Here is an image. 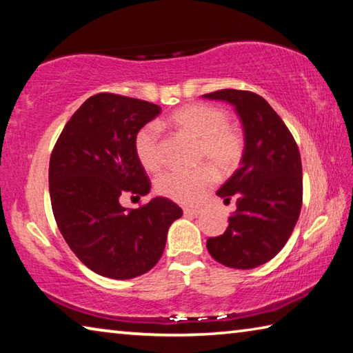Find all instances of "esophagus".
Here are the masks:
<instances>
[{"mask_svg": "<svg viewBox=\"0 0 353 353\" xmlns=\"http://www.w3.org/2000/svg\"><path fill=\"white\" fill-rule=\"evenodd\" d=\"M185 214H193V216H198V214L202 213V208L199 207H185L183 208Z\"/></svg>", "mask_w": 353, "mask_h": 353, "instance_id": "obj_1", "label": "esophagus"}]
</instances>
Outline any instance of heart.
<instances>
[{
  "instance_id": "obj_1",
  "label": "heart",
  "mask_w": 353,
  "mask_h": 353,
  "mask_svg": "<svg viewBox=\"0 0 353 353\" xmlns=\"http://www.w3.org/2000/svg\"><path fill=\"white\" fill-rule=\"evenodd\" d=\"M168 124L181 132L198 140L196 149L199 165L193 170H172L159 177L157 191L181 204H198L216 182L219 174H232L240 166L244 154V139L241 132L229 126V117L218 107L193 103L172 112ZM135 155L143 168L157 172L163 166L160 128L155 123H148L137 132L134 139Z\"/></svg>"
}]
</instances>
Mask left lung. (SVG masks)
I'll list each match as a JSON object with an SVG mask.
<instances>
[{
  "mask_svg": "<svg viewBox=\"0 0 353 353\" xmlns=\"http://www.w3.org/2000/svg\"><path fill=\"white\" fill-rule=\"evenodd\" d=\"M235 107L244 132L243 160L216 194L236 201L223 235L207 249L221 265L252 270L274 259L291 236L302 207L301 154L288 128L260 94L225 88L204 94Z\"/></svg>",
  "mask_w": 353,
  "mask_h": 353,
  "instance_id": "left-lung-1",
  "label": "left lung"
}]
</instances>
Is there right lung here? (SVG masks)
<instances>
[{
    "label": "right lung",
    "instance_id": "obj_1",
    "mask_svg": "<svg viewBox=\"0 0 353 353\" xmlns=\"http://www.w3.org/2000/svg\"><path fill=\"white\" fill-rule=\"evenodd\" d=\"M160 110L148 101L94 94L52 149L50 196L57 227L77 259L99 276L126 280L152 270L170 225L182 216V208L162 196L135 210L119 204L124 193L140 199L151 191L134 139Z\"/></svg>",
    "mask_w": 353,
    "mask_h": 353
}]
</instances>
